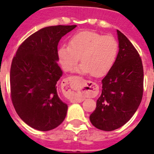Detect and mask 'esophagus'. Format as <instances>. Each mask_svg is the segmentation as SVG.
Masks as SVG:
<instances>
[{
    "label": "esophagus",
    "mask_w": 154,
    "mask_h": 154,
    "mask_svg": "<svg viewBox=\"0 0 154 154\" xmlns=\"http://www.w3.org/2000/svg\"><path fill=\"white\" fill-rule=\"evenodd\" d=\"M73 78L74 77H69V78H68L67 79V83H70L71 81L73 79ZM94 87H91V86H89V85H86V87H85V89H84V90H82L81 92H80V94H81V96H80L79 98H78V99H70V101L72 102V103H75V102H78V103H81V102L83 101L84 98L85 97V96H89V95H91V94L94 93Z\"/></svg>",
    "instance_id": "34e87169"
}]
</instances>
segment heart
<instances>
[{
	"instance_id": "1",
	"label": "heart",
	"mask_w": 154,
	"mask_h": 154,
	"mask_svg": "<svg viewBox=\"0 0 154 154\" xmlns=\"http://www.w3.org/2000/svg\"><path fill=\"white\" fill-rule=\"evenodd\" d=\"M118 51V42L114 37L83 31L71 37L69 45H62L58 48L57 56L65 71L72 70L81 57L82 62L76 72L101 77L112 68Z\"/></svg>"
}]
</instances>
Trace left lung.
Segmentation results:
<instances>
[{
    "label": "left lung",
    "mask_w": 154,
    "mask_h": 154,
    "mask_svg": "<svg viewBox=\"0 0 154 154\" xmlns=\"http://www.w3.org/2000/svg\"><path fill=\"white\" fill-rule=\"evenodd\" d=\"M116 32L117 58L102 80L101 96L89 116L92 124L104 131L115 130L126 124L138 109L143 92V69L140 55L122 32Z\"/></svg>",
    "instance_id": "left-lung-1"
}]
</instances>
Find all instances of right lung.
Returning <instances> with one entry per match:
<instances>
[{
	"label": "right lung",
	"instance_id": "right-lung-1",
	"mask_svg": "<svg viewBox=\"0 0 154 154\" xmlns=\"http://www.w3.org/2000/svg\"><path fill=\"white\" fill-rule=\"evenodd\" d=\"M75 27L42 28L23 42L12 60V103L20 118L35 130H53L66 116L68 105L57 91V82L63 73L57 62V51L60 39Z\"/></svg>",
	"mask_w": 154,
	"mask_h": 154
}]
</instances>
